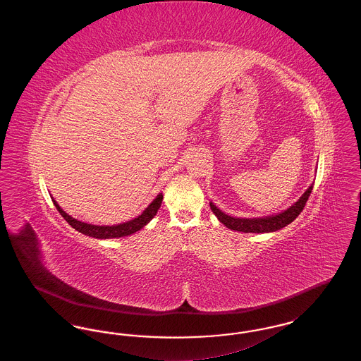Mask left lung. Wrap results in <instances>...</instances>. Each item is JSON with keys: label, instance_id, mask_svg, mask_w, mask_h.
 <instances>
[{"label": "left lung", "instance_id": "obj_1", "mask_svg": "<svg viewBox=\"0 0 361 361\" xmlns=\"http://www.w3.org/2000/svg\"><path fill=\"white\" fill-rule=\"evenodd\" d=\"M312 185L302 195V197L293 206L287 208L286 211H283L277 215H272V216L253 218V219L233 218V216L226 215L224 212H222L218 207L214 206L212 203H209V207H211L212 212L216 215V218L227 228H231V230H235V231H242V233H271V231H277V230L286 227L287 224H291L299 216V214L303 211V208L309 200Z\"/></svg>", "mask_w": 361, "mask_h": 361}]
</instances>
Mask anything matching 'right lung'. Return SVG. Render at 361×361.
Segmentation results:
<instances>
[{"mask_svg":"<svg viewBox=\"0 0 361 361\" xmlns=\"http://www.w3.org/2000/svg\"><path fill=\"white\" fill-rule=\"evenodd\" d=\"M162 199H164L162 193L157 195V197L150 203V206L147 207L137 218L133 219V221H128L126 224H116V226H96V224H84V222L77 221V219H74V218L68 215L55 200H52V203H54V206L56 207L59 214L63 216V219L73 228H75L77 231H80L85 235L93 237V238L106 240V238H119V237L131 235V234L139 231L140 228H143L146 224L154 218L158 208L161 207Z\"/></svg>","mask_w":361,"mask_h":361,"instance_id":"obj_1","label":"right lung"}]
</instances>
